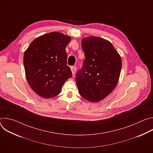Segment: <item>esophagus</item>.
Segmentation results:
<instances>
[{
	"label": "esophagus",
	"mask_w": 153,
	"mask_h": 153,
	"mask_svg": "<svg viewBox=\"0 0 153 153\" xmlns=\"http://www.w3.org/2000/svg\"><path fill=\"white\" fill-rule=\"evenodd\" d=\"M76 69H77V68H76V66H72V67H71V72H72L73 76H74L75 74H76Z\"/></svg>",
	"instance_id": "1"
}]
</instances>
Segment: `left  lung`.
Segmentation results:
<instances>
[{"instance_id": "obj_1", "label": "left lung", "mask_w": 153, "mask_h": 153, "mask_svg": "<svg viewBox=\"0 0 153 153\" xmlns=\"http://www.w3.org/2000/svg\"><path fill=\"white\" fill-rule=\"evenodd\" d=\"M82 48L85 60L82 68L76 74V84L82 97L97 102L116 88L121 72L122 59L111 43L99 37L83 38Z\"/></svg>"}]
</instances>
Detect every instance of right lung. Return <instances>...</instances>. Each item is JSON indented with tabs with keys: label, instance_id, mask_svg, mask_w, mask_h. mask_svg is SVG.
I'll list each match as a JSON object with an SVG mask.
<instances>
[{
	"label": "right lung",
	"instance_id": "1",
	"mask_svg": "<svg viewBox=\"0 0 153 153\" xmlns=\"http://www.w3.org/2000/svg\"><path fill=\"white\" fill-rule=\"evenodd\" d=\"M70 36L51 32L35 39L24 53L25 76L31 89L43 98L57 96L64 83L72 77L65 48Z\"/></svg>",
	"mask_w": 153,
	"mask_h": 153
}]
</instances>
